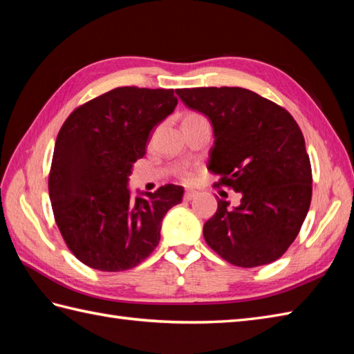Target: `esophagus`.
Instances as JSON below:
<instances>
[{
	"label": "esophagus",
	"instance_id": "34e87169",
	"mask_svg": "<svg viewBox=\"0 0 354 354\" xmlns=\"http://www.w3.org/2000/svg\"><path fill=\"white\" fill-rule=\"evenodd\" d=\"M194 196H196V192H193V190H189V192L184 193V199L185 201H192Z\"/></svg>",
	"mask_w": 354,
	"mask_h": 354
}]
</instances>
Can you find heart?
Listing matches in <instances>:
<instances>
[{
    "label": "heart",
    "instance_id": "b5f03b06",
    "mask_svg": "<svg viewBox=\"0 0 354 354\" xmlns=\"http://www.w3.org/2000/svg\"><path fill=\"white\" fill-rule=\"evenodd\" d=\"M189 117H199V115H189ZM181 176H183L184 179H187V178H189V176H190V173H189V171H185V170H184V171H181Z\"/></svg>",
    "mask_w": 354,
    "mask_h": 354
}]
</instances>
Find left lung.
<instances>
[{"label":"left lung","mask_w":354,"mask_h":354,"mask_svg":"<svg viewBox=\"0 0 354 354\" xmlns=\"http://www.w3.org/2000/svg\"><path fill=\"white\" fill-rule=\"evenodd\" d=\"M185 106L205 115L214 145L208 170L240 204L217 201L204 225L208 246L240 268L280 259L298 236L312 199V169L301 129L288 111L236 86L178 89Z\"/></svg>","instance_id":"obj_1"}]
</instances>
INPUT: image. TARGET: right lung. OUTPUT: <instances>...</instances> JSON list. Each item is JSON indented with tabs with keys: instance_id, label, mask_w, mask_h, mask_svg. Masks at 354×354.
Returning <instances> with one entry per match:
<instances>
[{
	"instance_id": "1",
	"label": "right lung",
	"mask_w": 354,
	"mask_h": 354,
	"mask_svg": "<svg viewBox=\"0 0 354 354\" xmlns=\"http://www.w3.org/2000/svg\"><path fill=\"white\" fill-rule=\"evenodd\" d=\"M178 104L173 89L115 88L82 104L57 133L48 178L53 213L66 246L86 266L118 272L146 260L161 222L184 189L137 190L129 176L150 131Z\"/></svg>"
}]
</instances>
